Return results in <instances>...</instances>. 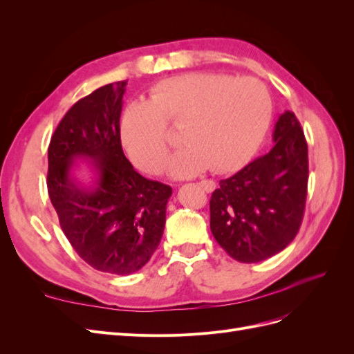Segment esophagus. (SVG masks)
Segmentation results:
<instances>
[{"mask_svg": "<svg viewBox=\"0 0 354 354\" xmlns=\"http://www.w3.org/2000/svg\"><path fill=\"white\" fill-rule=\"evenodd\" d=\"M199 185H201V187H202L203 190H205V192H212L214 187H216V186H214L212 181H209V180H202Z\"/></svg>", "mask_w": 354, "mask_h": 354, "instance_id": "1", "label": "esophagus"}]
</instances>
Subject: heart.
I'll list each match as a JSON object with an SVG mask.
<instances>
[{"label": "heart", "instance_id": "1", "mask_svg": "<svg viewBox=\"0 0 354 354\" xmlns=\"http://www.w3.org/2000/svg\"><path fill=\"white\" fill-rule=\"evenodd\" d=\"M270 120L272 99L261 81L190 72L155 84L147 100L128 104L118 136L136 168L159 174L171 147L167 125L181 127L186 146L171 162V174L190 177L209 167L230 173L252 158Z\"/></svg>", "mask_w": 354, "mask_h": 354}]
</instances>
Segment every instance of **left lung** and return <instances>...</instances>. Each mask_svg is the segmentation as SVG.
Listing matches in <instances>:
<instances>
[{"mask_svg": "<svg viewBox=\"0 0 354 354\" xmlns=\"http://www.w3.org/2000/svg\"><path fill=\"white\" fill-rule=\"evenodd\" d=\"M273 147L236 174L220 180L209 201L211 232L241 263L281 252L301 226L308 181L307 142L294 112L274 125Z\"/></svg>", "mask_w": 354, "mask_h": 354, "instance_id": "1", "label": "left lung"}]
</instances>
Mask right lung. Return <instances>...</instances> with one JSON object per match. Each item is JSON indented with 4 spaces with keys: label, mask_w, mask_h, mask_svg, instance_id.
<instances>
[{
    "label": "right lung",
    "mask_w": 354,
    "mask_h": 354,
    "mask_svg": "<svg viewBox=\"0 0 354 354\" xmlns=\"http://www.w3.org/2000/svg\"><path fill=\"white\" fill-rule=\"evenodd\" d=\"M127 81L103 85L62 118L48 146V196L72 248L93 269L131 274L162 238L169 186L133 168L118 136ZM85 166L88 180L76 171Z\"/></svg>",
    "instance_id": "right-lung-1"
}]
</instances>
